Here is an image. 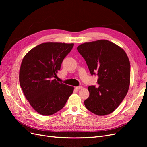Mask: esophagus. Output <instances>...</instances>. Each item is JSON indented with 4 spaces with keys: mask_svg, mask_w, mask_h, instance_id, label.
I'll use <instances>...</instances> for the list:
<instances>
[{
    "mask_svg": "<svg viewBox=\"0 0 147 147\" xmlns=\"http://www.w3.org/2000/svg\"><path fill=\"white\" fill-rule=\"evenodd\" d=\"M83 88V87L82 86H77L76 87V89H82Z\"/></svg>",
    "mask_w": 147,
    "mask_h": 147,
    "instance_id": "obj_1",
    "label": "esophagus"
}]
</instances>
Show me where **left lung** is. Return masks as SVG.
I'll use <instances>...</instances> for the list:
<instances>
[{
    "mask_svg": "<svg viewBox=\"0 0 147 147\" xmlns=\"http://www.w3.org/2000/svg\"><path fill=\"white\" fill-rule=\"evenodd\" d=\"M77 49L86 61L92 75L98 76L99 87H88L84 105L99 115L113 113L126 96L130 82V65L125 51L107 40L86 42Z\"/></svg>",
    "mask_w": 147,
    "mask_h": 147,
    "instance_id": "8db88e82",
    "label": "left lung"
}]
</instances>
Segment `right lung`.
Listing matches in <instances>:
<instances>
[{
  "mask_svg": "<svg viewBox=\"0 0 147 147\" xmlns=\"http://www.w3.org/2000/svg\"><path fill=\"white\" fill-rule=\"evenodd\" d=\"M73 46L74 43L58 42L41 43L22 59L20 84L28 102L38 113L50 115L58 112L73 94L74 87L53 78Z\"/></svg>",
  "mask_w": 147,
  "mask_h": 147,
  "instance_id": "obj_1",
  "label": "right lung"
}]
</instances>
